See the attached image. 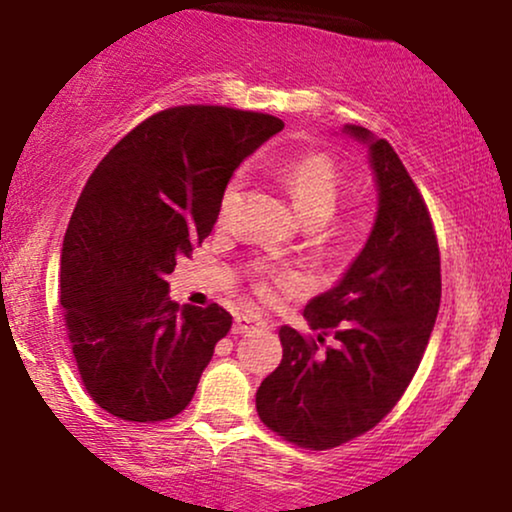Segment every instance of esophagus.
I'll use <instances>...</instances> for the list:
<instances>
[{
    "instance_id": "obj_1",
    "label": "esophagus",
    "mask_w": 512,
    "mask_h": 512,
    "mask_svg": "<svg viewBox=\"0 0 512 512\" xmlns=\"http://www.w3.org/2000/svg\"><path fill=\"white\" fill-rule=\"evenodd\" d=\"M261 326V321L256 317H249V314H240V317H235V324H233V333H249L251 328Z\"/></svg>"
}]
</instances>
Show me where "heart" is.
<instances>
[{"label":"heart","instance_id":"obj_1","mask_svg":"<svg viewBox=\"0 0 512 512\" xmlns=\"http://www.w3.org/2000/svg\"><path fill=\"white\" fill-rule=\"evenodd\" d=\"M279 174H282V181L286 184V188H289L293 205H296L305 226L317 228L335 214V209L340 205L342 181H340L338 167H335L331 158L324 156V153H305V156L286 160ZM240 184H242L240 174L230 179L221 202L223 214H226L228 209L233 207V202L237 200ZM338 230H345V226L335 228V233H338ZM265 279H275V282L284 286H296V277H293V272L282 270V268H270L265 272L261 282L256 284L263 296H268L270 293V286Z\"/></svg>","mask_w":512,"mask_h":512}]
</instances>
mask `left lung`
<instances>
[{
    "label": "left lung",
    "mask_w": 512,
    "mask_h": 512,
    "mask_svg": "<svg viewBox=\"0 0 512 512\" xmlns=\"http://www.w3.org/2000/svg\"><path fill=\"white\" fill-rule=\"evenodd\" d=\"M368 149L373 230L340 282L305 305L317 338L279 328L282 363L256 391L261 422L289 443L331 450L389 415L417 373L440 305V254L429 209L387 139L342 128ZM324 334L336 345L320 352Z\"/></svg>",
    "instance_id": "8db88e82"
}]
</instances>
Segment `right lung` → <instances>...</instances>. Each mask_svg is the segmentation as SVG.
<instances>
[{"mask_svg": "<svg viewBox=\"0 0 512 512\" xmlns=\"http://www.w3.org/2000/svg\"><path fill=\"white\" fill-rule=\"evenodd\" d=\"M284 123L228 107L165 109L95 167L60 256V305L83 387L125 422L191 403L233 317L170 300L167 275L212 233L233 172Z\"/></svg>", "mask_w": 512, "mask_h": 512, "instance_id": "obj_1", "label": "right lung"}]
</instances>
